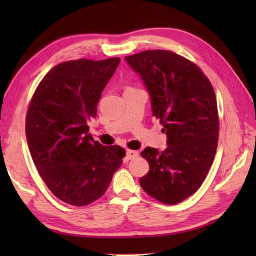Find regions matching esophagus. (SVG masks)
<instances>
[{
	"label": "esophagus",
	"mask_w": 256,
	"mask_h": 256,
	"mask_svg": "<svg viewBox=\"0 0 256 256\" xmlns=\"http://www.w3.org/2000/svg\"><path fill=\"white\" fill-rule=\"evenodd\" d=\"M138 156V151H134V150H126V159H128V160H131V159L136 158Z\"/></svg>",
	"instance_id": "obj_1"
}]
</instances>
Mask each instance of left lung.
Segmentation results:
<instances>
[{
    "label": "left lung",
    "instance_id": "obj_1",
    "mask_svg": "<svg viewBox=\"0 0 256 256\" xmlns=\"http://www.w3.org/2000/svg\"><path fill=\"white\" fill-rule=\"evenodd\" d=\"M150 94L152 116L164 125L167 148H146L141 156L149 172L140 185L164 204L196 192L209 172L218 144V110L214 88L200 68L170 50L126 56Z\"/></svg>",
    "mask_w": 256,
    "mask_h": 256
}]
</instances>
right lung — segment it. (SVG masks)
<instances>
[{"mask_svg": "<svg viewBox=\"0 0 256 256\" xmlns=\"http://www.w3.org/2000/svg\"><path fill=\"white\" fill-rule=\"evenodd\" d=\"M120 62L68 60L38 84L26 118L29 151L47 188L60 201L82 206L100 198L123 162L125 150L94 141L89 120Z\"/></svg>", "mask_w": 256, "mask_h": 256, "instance_id": "right-lung-1", "label": "right lung"}]
</instances>
